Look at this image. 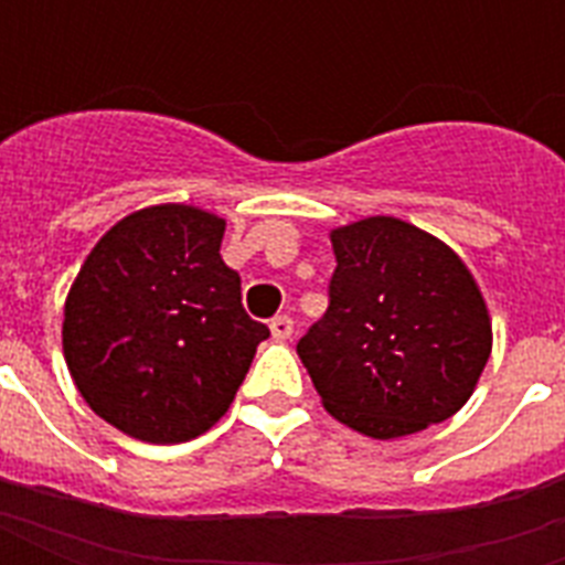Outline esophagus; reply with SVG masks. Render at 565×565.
Segmentation results:
<instances>
[{
	"label": "esophagus",
	"instance_id": "34e87169",
	"mask_svg": "<svg viewBox=\"0 0 565 565\" xmlns=\"http://www.w3.org/2000/svg\"><path fill=\"white\" fill-rule=\"evenodd\" d=\"M269 330L278 342H284V339H290V335H294V320L287 318V315H278V318H271Z\"/></svg>",
	"mask_w": 565,
	"mask_h": 565
}]
</instances>
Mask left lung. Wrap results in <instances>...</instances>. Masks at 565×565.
Wrapping results in <instances>:
<instances>
[{
  "label": "left lung",
  "instance_id": "left-lung-1",
  "mask_svg": "<svg viewBox=\"0 0 565 565\" xmlns=\"http://www.w3.org/2000/svg\"><path fill=\"white\" fill-rule=\"evenodd\" d=\"M330 242V308L296 344L323 408L369 438L457 415L493 348L490 311L460 254L387 214L335 226Z\"/></svg>",
  "mask_w": 565,
  "mask_h": 565
}]
</instances>
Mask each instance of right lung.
<instances>
[{
    "label": "right lung",
    "instance_id": "1",
    "mask_svg": "<svg viewBox=\"0 0 565 565\" xmlns=\"http://www.w3.org/2000/svg\"><path fill=\"white\" fill-rule=\"evenodd\" d=\"M226 221L162 202L93 245L63 308L68 375L105 424L150 445L209 433L269 330L221 257Z\"/></svg>",
    "mask_w": 565,
    "mask_h": 565
}]
</instances>
